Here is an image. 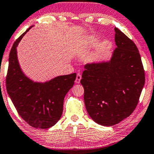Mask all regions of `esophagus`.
<instances>
[{"label":"esophagus","instance_id":"esophagus-1","mask_svg":"<svg viewBox=\"0 0 154 154\" xmlns=\"http://www.w3.org/2000/svg\"><path fill=\"white\" fill-rule=\"evenodd\" d=\"M81 79H82L81 74H80V73H77L76 79H75V82H76L77 84H79L80 83V80H81Z\"/></svg>","mask_w":154,"mask_h":154}]
</instances>
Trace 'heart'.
I'll use <instances>...</instances> for the list:
<instances>
[{
  "label": "heart",
  "mask_w": 154,
  "mask_h": 154,
  "mask_svg": "<svg viewBox=\"0 0 154 154\" xmlns=\"http://www.w3.org/2000/svg\"><path fill=\"white\" fill-rule=\"evenodd\" d=\"M94 38L90 37V38H88L86 39L84 42L78 43L76 47H75V50H76L77 52H80V51L84 50L88 45L94 42Z\"/></svg>",
  "instance_id": "heart-1"
}]
</instances>
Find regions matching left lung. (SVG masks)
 Segmentation results:
<instances>
[{"instance_id": "8db88e82", "label": "left lung", "mask_w": 154, "mask_h": 154, "mask_svg": "<svg viewBox=\"0 0 154 154\" xmlns=\"http://www.w3.org/2000/svg\"><path fill=\"white\" fill-rule=\"evenodd\" d=\"M114 31L116 47L111 58L86 64L80 81L88 115L104 126L117 124L133 113L145 82L137 47L117 28Z\"/></svg>"}]
</instances>
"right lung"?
I'll list each match as a JSON object with an SVG mask.
<instances>
[{
	"mask_svg": "<svg viewBox=\"0 0 154 154\" xmlns=\"http://www.w3.org/2000/svg\"><path fill=\"white\" fill-rule=\"evenodd\" d=\"M33 26L29 27L12 45L6 88L21 117L32 127L47 129L60 119L64 98L74 85L77 74L60 75L45 82H34L24 74L19 65L17 47Z\"/></svg>",
	"mask_w": 154,
	"mask_h": 154,
	"instance_id": "obj_1",
	"label": "right lung"
}]
</instances>
